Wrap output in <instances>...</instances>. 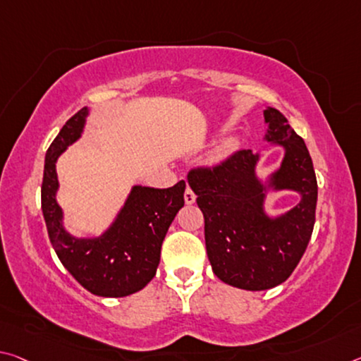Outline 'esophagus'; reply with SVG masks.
Wrapping results in <instances>:
<instances>
[{
	"instance_id": "1",
	"label": "esophagus",
	"mask_w": 361,
	"mask_h": 361,
	"mask_svg": "<svg viewBox=\"0 0 361 361\" xmlns=\"http://www.w3.org/2000/svg\"><path fill=\"white\" fill-rule=\"evenodd\" d=\"M194 201H196V194L192 192L191 188H186V191H185V202L188 205H191V204H194Z\"/></svg>"
}]
</instances>
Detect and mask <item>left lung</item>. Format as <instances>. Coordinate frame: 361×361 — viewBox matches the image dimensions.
<instances>
[{
  "mask_svg": "<svg viewBox=\"0 0 361 361\" xmlns=\"http://www.w3.org/2000/svg\"><path fill=\"white\" fill-rule=\"evenodd\" d=\"M263 117V141L283 149L276 170L260 176L257 167L262 151L245 149L220 167L188 175V185L204 214L212 270L223 283L245 290L271 289L290 276L310 241L318 197L304 140L274 107H265ZM281 190L299 193L301 199L293 209L271 216L266 199Z\"/></svg>",
  "mask_w": 361,
  "mask_h": 361,
  "instance_id": "8db88e82",
  "label": "left lung"
}]
</instances>
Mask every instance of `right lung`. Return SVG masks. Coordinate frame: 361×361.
I'll list each match as a JSON object with an SVG mask.
<instances>
[{"label":"right lung","mask_w":361,"mask_h":361,"mask_svg":"<svg viewBox=\"0 0 361 361\" xmlns=\"http://www.w3.org/2000/svg\"><path fill=\"white\" fill-rule=\"evenodd\" d=\"M91 109L68 118L44 157L42 210L49 241L66 270L99 297H125L141 290L156 276L160 247L171 221L185 205L186 183L167 190L135 185L117 215L99 236H77L64 225L57 202L56 164L68 146L82 138Z\"/></svg>","instance_id":"right-lung-1"}]
</instances>
